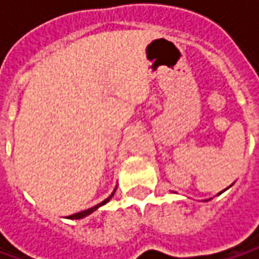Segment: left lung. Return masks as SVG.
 I'll return each mask as SVG.
<instances>
[{
	"instance_id": "obj_1",
	"label": "left lung",
	"mask_w": 259,
	"mask_h": 259,
	"mask_svg": "<svg viewBox=\"0 0 259 259\" xmlns=\"http://www.w3.org/2000/svg\"><path fill=\"white\" fill-rule=\"evenodd\" d=\"M221 193H222V192H221ZM221 193H219V194H221Z\"/></svg>"
}]
</instances>
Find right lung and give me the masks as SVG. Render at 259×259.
<instances>
[{"label": "right lung", "instance_id": "right-lung-1", "mask_svg": "<svg viewBox=\"0 0 259 259\" xmlns=\"http://www.w3.org/2000/svg\"><path fill=\"white\" fill-rule=\"evenodd\" d=\"M114 193H115V190H114ZM114 193L111 194L108 199H105L104 202H101L99 204H96V206H94V207H91V209H88V210H82V212H79V213H75V214H70V216H67V219H82V218H85V216H88V214H91L94 210H96L99 206H102V204H105L106 202H109L111 200V197L114 196Z\"/></svg>", "mask_w": 259, "mask_h": 259}]
</instances>
